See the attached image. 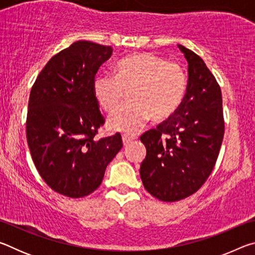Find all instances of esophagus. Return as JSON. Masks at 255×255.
<instances>
[{"mask_svg": "<svg viewBox=\"0 0 255 255\" xmlns=\"http://www.w3.org/2000/svg\"><path fill=\"white\" fill-rule=\"evenodd\" d=\"M133 139H136V137L133 136V135H126V133H125V135H123V143H124L125 146L128 145L129 143H131Z\"/></svg>", "mask_w": 255, "mask_h": 255, "instance_id": "obj_1", "label": "esophagus"}]
</instances>
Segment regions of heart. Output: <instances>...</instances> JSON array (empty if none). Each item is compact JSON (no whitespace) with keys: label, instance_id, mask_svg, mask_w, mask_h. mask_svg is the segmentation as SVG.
Here are the masks:
<instances>
[{"label":"heart","instance_id":"b5f03b06","mask_svg":"<svg viewBox=\"0 0 255 255\" xmlns=\"http://www.w3.org/2000/svg\"><path fill=\"white\" fill-rule=\"evenodd\" d=\"M187 74L179 64L152 53L129 55L116 65V75L99 74L92 83L101 109L115 114L127 92L131 102L109 119L110 129L135 132L152 117L162 122L173 116L187 93Z\"/></svg>","mask_w":255,"mask_h":255}]
</instances>
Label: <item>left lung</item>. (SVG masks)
Masks as SVG:
<instances>
[{"instance_id":"1","label":"left lung","mask_w":255,"mask_h":255,"mask_svg":"<svg viewBox=\"0 0 255 255\" xmlns=\"http://www.w3.org/2000/svg\"><path fill=\"white\" fill-rule=\"evenodd\" d=\"M188 60V86L173 116L140 136L146 157L140 165L145 189L157 199L179 201L208 179L225 131L221 86L204 60L179 45Z\"/></svg>"}]
</instances>
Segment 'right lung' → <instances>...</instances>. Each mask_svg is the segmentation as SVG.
Masks as SVG:
<instances>
[{"label": "right lung", "instance_id": "right-lung-1", "mask_svg": "<svg viewBox=\"0 0 255 255\" xmlns=\"http://www.w3.org/2000/svg\"><path fill=\"white\" fill-rule=\"evenodd\" d=\"M112 48L80 40L49 59L30 92L27 141L36 169L60 195L92 193L123 147L122 135L96 139L105 125L93 96L97 72Z\"/></svg>", "mask_w": 255, "mask_h": 255}]
</instances>
